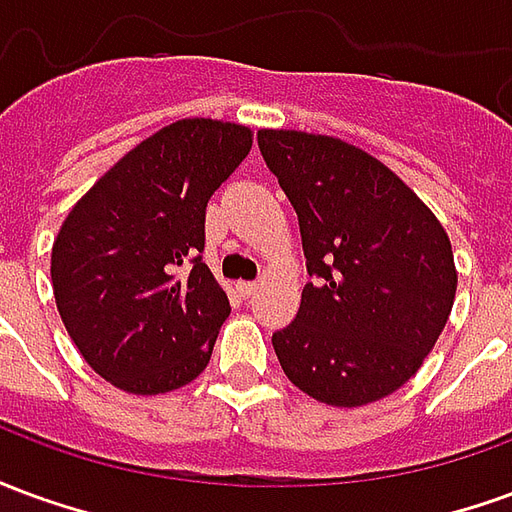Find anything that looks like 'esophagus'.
Instances as JSON below:
<instances>
[{
	"mask_svg": "<svg viewBox=\"0 0 512 512\" xmlns=\"http://www.w3.org/2000/svg\"><path fill=\"white\" fill-rule=\"evenodd\" d=\"M238 293H241L244 299H252L257 293V282H238Z\"/></svg>",
	"mask_w": 512,
	"mask_h": 512,
	"instance_id": "34e87169",
	"label": "esophagus"
}]
</instances>
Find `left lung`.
Returning a JSON list of instances; mask_svg holds the SVG:
<instances>
[{
	"mask_svg": "<svg viewBox=\"0 0 512 512\" xmlns=\"http://www.w3.org/2000/svg\"><path fill=\"white\" fill-rule=\"evenodd\" d=\"M299 216L312 282L271 337L285 376L321 403L367 406L414 376L450 318V238L395 172L343 139L257 131Z\"/></svg>",
	"mask_w": 512,
	"mask_h": 512,
	"instance_id": "obj_1",
	"label": "left lung"
}]
</instances>
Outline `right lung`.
<instances>
[{
  "instance_id": "right-lung-1",
  "label": "right lung",
  "mask_w": 512,
  "mask_h": 512,
  "mask_svg": "<svg viewBox=\"0 0 512 512\" xmlns=\"http://www.w3.org/2000/svg\"><path fill=\"white\" fill-rule=\"evenodd\" d=\"M252 147V131L191 117L126 153L62 222L51 285L95 373L134 395L189 384L230 315L202 263L205 208Z\"/></svg>"
}]
</instances>
